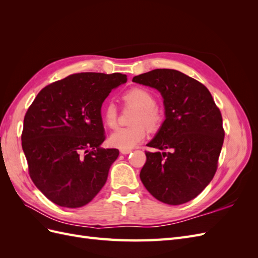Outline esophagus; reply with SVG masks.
<instances>
[{
	"instance_id": "esophagus-1",
	"label": "esophagus",
	"mask_w": 258,
	"mask_h": 258,
	"mask_svg": "<svg viewBox=\"0 0 258 258\" xmlns=\"http://www.w3.org/2000/svg\"><path fill=\"white\" fill-rule=\"evenodd\" d=\"M129 153H131L130 150H120V154H122V155H127Z\"/></svg>"
}]
</instances>
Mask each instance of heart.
Returning a JSON list of instances; mask_svg holds the SVG:
<instances>
[{"mask_svg": "<svg viewBox=\"0 0 258 258\" xmlns=\"http://www.w3.org/2000/svg\"><path fill=\"white\" fill-rule=\"evenodd\" d=\"M123 105L135 107L136 112L132 116L131 123L134 126L117 129L111 135L110 141L112 146L120 150H131L141 143L146 137L148 128L150 132H157L163 120V116L159 107L156 105L154 93L144 87H132L121 95ZM102 121L107 128L114 129L118 123V112L114 103L108 102L102 108Z\"/></svg>", "mask_w": 258, "mask_h": 258, "instance_id": "heart-1", "label": "heart"}]
</instances>
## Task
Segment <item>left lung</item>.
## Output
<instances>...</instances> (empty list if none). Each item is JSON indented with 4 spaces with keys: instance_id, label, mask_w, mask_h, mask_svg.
Masks as SVG:
<instances>
[{
    "instance_id": "left-lung-1",
    "label": "left lung",
    "mask_w": 258,
    "mask_h": 258,
    "mask_svg": "<svg viewBox=\"0 0 258 258\" xmlns=\"http://www.w3.org/2000/svg\"><path fill=\"white\" fill-rule=\"evenodd\" d=\"M163 98L166 120L145 152L140 178L163 204H186L204 190L217 170L225 131L220 108L204 84L176 70L156 69L134 77Z\"/></svg>"
}]
</instances>
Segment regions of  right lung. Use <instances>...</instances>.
<instances>
[{
  "label": "right lung",
  "mask_w": 258,
  "mask_h": 258,
  "mask_svg": "<svg viewBox=\"0 0 258 258\" xmlns=\"http://www.w3.org/2000/svg\"><path fill=\"white\" fill-rule=\"evenodd\" d=\"M127 82L120 73H76L44 87L23 119L21 144L35 186L53 204L87 205L104 186L117 148L105 140L101 106Z\"/></svg>",
  "instance_id": "1"
}]
</instances>
